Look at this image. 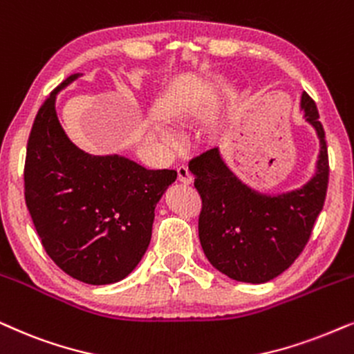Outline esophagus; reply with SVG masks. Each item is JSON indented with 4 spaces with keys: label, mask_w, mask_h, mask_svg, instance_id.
Returning a JSON list of instances; mask_svg holds the SVG:
<instances>
[{
    "label": "esophagus",
    "mask_w": 354,
    "mask_h": 354,
    "mask_svg": "<svg viewBox=\"0 0 354 354\" xmlns=\"http://www.w3.org/2000/svg\"><path fill=\"white\" fill-rule=\"evenodd\" d=\"M177 177H178V182L185 183V185H190V183L194 182V176H192V172L188 171L187 166L177 167Z\"/></svg>",
    "instance_id": "34e87169"
}]
</instances>
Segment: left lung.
<instances>
[{"label": "left lung", "mask_w": 354, "mask_h": 354, "mask_svg": "<svg viewBox=\"0 0 354 354\" xmlns=\"http://www.w3.org/2000/svg\"><path fill=\"white\" fill-rule=\"evenodd\" d=\"M301 107L317 131V172L299 190L260 195L244 185L223 162L219 151L195 156L188 169L201 198L198 236L209 263L244 283H267L295 263L324 208L328 187V153L319 110L307 93Z\"/></svg>", "instance_id": "1"}]
</instances>
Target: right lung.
Wrapping results in <instances>:
<instances>
[{"label":"right lung","instance_id":"1","mask_svg":"<svg viewBox=\"0 0 354 354\" xmlns=\"http://www.w3.org/2000/svg\"><path fill=\"white\" fill-rule=\"evenodd\" d=\"M77 76L66 77L37 112L27 141L24 196L50 259L82 283L110 284L143 259L154 208L177 172L77 149L55 112L57 93Z\"/></svg>","mask_w":354,"mask_h":354}]
</instances>
